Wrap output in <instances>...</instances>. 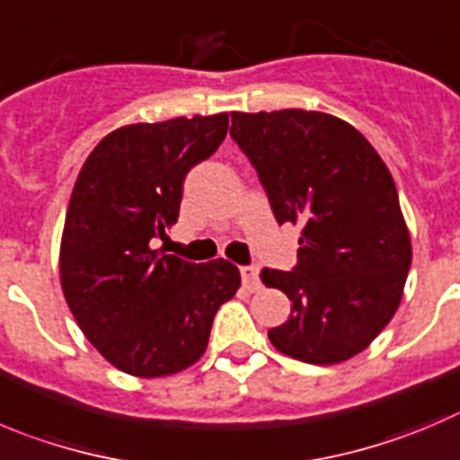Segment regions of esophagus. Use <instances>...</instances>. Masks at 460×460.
I'll list each match as a JSON object with an SVG mask.
<instances>
[{
    "label": "esophagus",
    "instance_id": "1",
    "mask_svg": "<svg viewBox=\"0 0 460 460\" xmlns=\"http://www.w3.org/2000/svg\"><path fill=\"white\" fill-rule=\"evenodd\" d=\"M259 265H243V268H240V277H243L244 288L259 290Z\"/></svg>",
    "mask_w": 460,
    "mask_h": 460
}]
</instances>
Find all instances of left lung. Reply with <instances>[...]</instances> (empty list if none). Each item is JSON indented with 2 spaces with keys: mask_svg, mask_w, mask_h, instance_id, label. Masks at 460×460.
Wrapping results in <instances>:
<instances>
[{
  "mask_svg": "<svg viewBox=\"0 0 460 460\" xmlns=\"http://www.w3.org/2000/svg\"><path fill=\"white\" fill-rule=\"evenodd\" d=\"M279 225H302L297 265L261 279L293 302L268 332L281 354L333 366L393 320L411 268V235L385 163L351 124L317 111L231 113Z\"/></svg>",
  "mask_w": 460,
  "mask_h": 460,
  "instance_id": "8db88e82",
  "label": "left lung"
}]
</instances>
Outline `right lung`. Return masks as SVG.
Returning <instances> with one entry per match:
<instances>
[{
	"label": "right lung",
	"mask_w": 460,
	"mask_h": 460,
	"mask_svg": "<svg viewBox=\"0 0 460 460\" xmlns=\"http://www.w3.org/2000/svg\"><path fill=\"white\" fill-rule=\"evenodd\" d=\"M229 115L128 124L90 152L61 240V286L76 324L111 366L143 379L190 367L217 308L240 288L225 259L190 263L152 244L179 217L183 179L216 154Z\"/></svg>",
	"instance_id": "add662e5"
}]
</instances>
